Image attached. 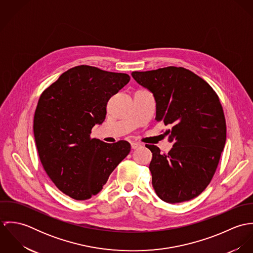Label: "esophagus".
Masks as SVG:
<instances>
[{
  "instance_id": "34e87169",
  "label": "esophagus",
  "mask_w": 253,
  "mask_h": 253,
  "mask_svg": "<svg viewBox=\"0 0 253 253\" xmlns=\"http://www.w3.org/2000/svg\"><path fill=\"white\" fill-rule=\"evenodd\" d=\"M131 149H137L139 148L141 144L140 143H137V142H131Z\"/></svg>"
}]
</instances>
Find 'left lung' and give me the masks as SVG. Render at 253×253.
I'll return each mask as SVG.
<instances>
[{
	"label": "left lung",
	"mask_w": 253,
	"mask_h": 253,
	"mask_svg": "<svg viewBox=\"0 0 253 253\" xmlns=\"http://www.w3.org/2000/svg\"><path fill=\"white\" fill-rule=\"evenodd\" d=\"M132 78L153 93L156 121L171 126L168 154L155 145L149 166L152 185L166 203L177 204L199 196L212 179L226 142L223 109L212 87L183 67L132 72Z\"/></svg>",
	"instance_id": "left-lung-1"
}]
</instances>
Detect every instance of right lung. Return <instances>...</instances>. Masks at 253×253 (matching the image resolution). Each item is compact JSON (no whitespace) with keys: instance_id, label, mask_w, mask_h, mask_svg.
Returning <instances> with one entry per match:
<instances>
[{"instance_id":"add662e5","label":"right lung","mask_w":253,"mask_h":253,"mask_svg":"<svg viewBox=\"0 0 253 253\" xmlns=\"http://www.w3.org/2000/svg\"><path fill=\"white\" fill-rule=\"evenodd\" d=\"M130 78L81 65L63 73L41 95L34 116V137L41 163L55 186L74 200L98 194L109 175L128 155L130 144L90 138L101 125L109 99Z\"/></svg>"}]
</instances>
